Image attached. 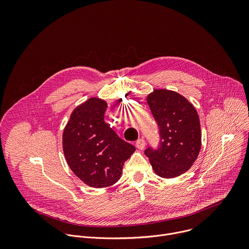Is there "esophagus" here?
<instances>
[{"mask_svg": "<svg viewBox=\"0 0 249 249\" xmlns=\"http://www.w3.org/2000/svg\"><path fill=\"white\" fill-rule=\"evenodd\" d=\"M136 148L139 149V150H143L145 148V145H146V142L144 139H139L137 142H136Z\"/></svg>", "mask_w": 249, "mask_h": 249, "instance_id": "1", "label": "esophagus"}]
</instances>
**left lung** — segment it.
<instances>
[{
    "mask_svg": "<svg viewBox=\"0 0 249 249\" xmlns=\"http://www.w3.org/2000/svg\"><path fill=\"white\" fill-rule=\"evenodd\" d=\"M152 114L160 128L158 150L145 151L159 176L173 178L186 172L201 150L198 113L183 95L168 89H154L147 96Z\"/></svg>",
    "mask_w": 249,
    "mask_h": 249,
    "instance_id": "1",
    "label": "left lung"
}]
</instances>
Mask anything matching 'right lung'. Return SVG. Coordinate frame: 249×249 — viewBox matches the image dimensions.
Listing matches in <instances>:
<instances>
[{
  "label": "right lung",
  "instance_id": "right-lung-1",
  "mask_svg": "<svg viewBox=\"0 0 249 249\" xmlns=\"http://www.w3.org/2000/svg\"><path fill=\"white\" fill-rule=\"evenodd\" d=\"M106 108L105 100L90 97L73 110L62 136L70 168L85 184L94 188L115 184L124 162L136 150L104 122Z\"/></svg>",
  "mask_w": 249,
  "mask_h": 249
}]
</instances>
